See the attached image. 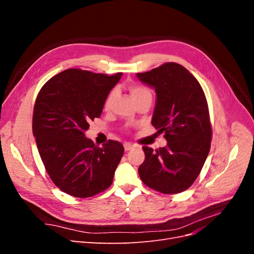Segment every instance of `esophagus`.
<instances>
[{
    "label": "esophagus",
    "mask_w": 254,
    "mask_h": 254,
    "mask_svg": "<svg viewBox=\"0 0 254 254\" xmlns=\"http://www.w3.org/2000/svg\"><path fill=\"white\" fill-rule=\"evenodd\" d=\"M133 147H134V145L130 144V143H125V144H124V149H125V151H129V150H131Z\"/></svg>",
    "instance_id": "1"
}]
</instances>
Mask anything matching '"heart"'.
Instances as JSON below:
<instances>
[{"label":"heart","instance_id":"obj_1","mask_svg":"<svg viewBox=\"0 0 254 254\" xmlns=\"http://www.w3.org/2000/svg\"><path fill=\"white\" fill-rule=\"evenodd\" d=\"M129 92H130V95H131V97L133 98L134 103L139 101V99L143 98V97L151 96L150 91L148 89H146L145 87H142V86H130L129 87ZM114 96H115V91H111L110 93L108 94V96L106 97V101H105V104H104L105 109L109 108L112 101L114 99Z\"/></svg>","mask_w":254,"mask_h":254}]
</instances>
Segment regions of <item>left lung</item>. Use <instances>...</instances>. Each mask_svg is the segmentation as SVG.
<instances>
[{"label":"left lung","instance_id":"1","mask_svg":"<svg viewBox=\"0 0 254 254\" xmlns=\"http://www.w3.org/2000/svg\"><path fill=\"white\" fill-rule=\"evenodd\" d=\"M136 77L156 91L151 124L167 141L157 150L143 146L139 176L152 190L181 193L194 183L210 152L212 128L203 90L190 71L175 63L136 73Z\"/></svg>","mask_w":254,"mask_h":254}]
</instances>
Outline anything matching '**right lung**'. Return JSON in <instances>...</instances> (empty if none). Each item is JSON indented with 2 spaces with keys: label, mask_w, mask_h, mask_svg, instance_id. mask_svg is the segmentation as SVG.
Masks as SVG:
<instances>
[{
  "label": "right lung",
  "mask_w": 254,
  "mask_h": 254,
  "mask_svg": "<svg viewBox=\"0 0 254 254\" xmlns=\"http://www.w3.org/2000/svg\"><path fill=\"white\" fill-rule=\"evenodd\" d=\"M123 73L112 76L68 68L37 96L33 134L52 181L64 193L92 197L108 189L124 153L118 141L95 146L84 132L102 114L106 97Z\"/></svg>",
  "instance_id": "obj_1"
}]
</instances>
